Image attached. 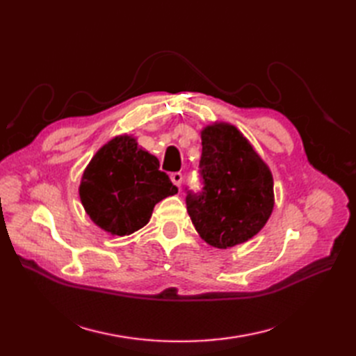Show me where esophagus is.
I'll list each match as a JSON object with an SVG mask.
<instances>
[{
    "label": "esophagus",
    "mask_w": 356,
    "mask_h": 356,
    "mask_svg": "<svg viewBox=\"0 0 356 356\" xmlns=\"http://www.w3.org/2000/svg\"><path fill=\"white\" fill-rule=\"evenodd\" d=\"M170 179H172V182H174L177 187H179L181 182H182V174H181V172H172Z\"/></svg>",
    "instance_id": "esophagus-1"
}]
</instances>
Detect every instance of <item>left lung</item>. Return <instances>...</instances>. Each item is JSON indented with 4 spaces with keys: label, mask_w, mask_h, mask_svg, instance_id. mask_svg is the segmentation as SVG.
Masks as SVG:
<instances>
[{
    "label": "left lung",
    "mask_w": 356,
    "mask_h": 356,
    "mask_svg": "<svg viewBox=\"0 0 356 356\" xmlns=\"http://www.w3.org/2000/svg\"><path fill=\"white\" fill-rule=\"evenodd\" d=\"M199 179L200 190L186 187V204L204 242L225 250L264 227L273 209V178L234 126L203 129Z\"/></svg>",
    "instance_id": "left-lung-1"
}]
</instances>
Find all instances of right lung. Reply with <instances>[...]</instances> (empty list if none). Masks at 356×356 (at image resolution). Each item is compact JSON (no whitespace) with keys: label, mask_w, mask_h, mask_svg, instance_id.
I'll use <instances>...</instances> for the list:
<instances>
[{"label":"right lung","mask_w":356,"mask_h":356,"mask_svg":"<svg viewBox=\"0 0 356 356\" xmlns=\"http://www.w3.org/2000/svg\"><path fill=\"white\" fill-rule=\"evenodd\" d=\"M157 157L131 136L105 144L86 168L80 199L95 224L111 234H131L148 222L156 203L175 195Z\"/></svg>","instance_id":"add662e5"}]
</instances>
